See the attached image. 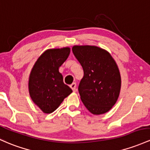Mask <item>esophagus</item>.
I'll use <instances>...</instances> for the list:
<instances>
[{
  "instance_id": "obj_1",
  "label": "esophagus",
  "mask_w": 150,
  "mask_h": 150,
  "mask_svg": "<svg viewBox=\"0 0 150 150\" xmlns=\"http://www.w3.org/2000/svg\"><path fill=\"white\" fill-rule=\"evenodd\" d=\"M70 88L72 89V91L75 93V92H76V83H72L71 85H70Z\"/></svg>"
}]
</instances>
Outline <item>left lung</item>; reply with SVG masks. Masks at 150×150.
I'll return each instance as SVG.
<instances>
[{"label": "left lung", "instance_id": "1", "mask_svg": "<svg viewBox=\"0 0 150 150\" xmlns=\"http://www.w3.org/2000/svg\"><path fill=\"white\" fill-rule=\"evenodd\" d=\"M74 55L81 64L84 76L78 87L80 99L92 114L103 115L119 98L121 76L110 52L95 45H74Z\"/></svg>", "mask_w": 150, "mask_h": 150}]
</instances>
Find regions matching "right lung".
Listing matches in <instances>:
<instances>
[{
    "instance_id": "add662e5",
    "label": "right lung",
    "mask_w": 150,
    "mask_h": 150,
    "mask_svg": "<svg viewBox=\"0 0 150 150\" xmlns=\"http://www.w3.org/2000/svg\"><path fill=\"white\" fill-rule=\"evenodd\" d=\"M70 52L69 47L45 50L35 62L28 78V91L31 100L46 114L60 106L64 99L72 93L63 83L60 67Z\"/></svg>"
}]
</instances>
